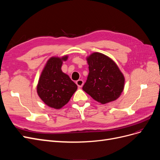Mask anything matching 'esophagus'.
Instances as JSON below:
<instances>
[{
	"instance_id": "obj_1",
	"label": "esophagus",
	"mask_w": 160,
	"mask_h": 160,
	"mask_svg": "<svg viewBox=\"0 0 160 160\" xmlns=\"http://www.w3.org/2000/svg\"><path fill=\"white\" fill-rule=\"evenodd\" d=\"M76 84L77 85V86L79 87V88H81V87L83 85V81L82 80V79L77 80V81H76Z\"/></svg>"
}]
</instances>
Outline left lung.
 Instances as JSON below:
<instances>
[{
  "label": "left lung",
  "instance_id": "obj_1",
  "mask_svg": "<svg viewBox=\"0 0 160 160\" xmlns=\"http://www.w3.org/2000/svg\"><path fill=\"white\" fill-rule=\"evenodd\" d=\"M89 75L83 90L101 104L117 99L124 89L125 77L117 64L104 54L93 52L87 57Z\"/></svg>",
  "mask_w": 160,
  "mask_h": 160
}]
</instances>
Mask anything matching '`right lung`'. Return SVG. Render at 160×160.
<instances>
[{"label": "right lung", "mask_w": 160, "mask_h": 160, "mask_svg": "<svg viewBox=\"0 0 160 160\" xmlns=\"http://www.w3.org/2000/svg\"><path fill=\"white\" fill-rule=\"evenodd\" d=\"M68 56L52 57L42 71L37 86V94L50 108L59 109L69 102L77 85L61 70Z\"/></svg>", "instance_id": "right-lung-1"}]
</instances>
